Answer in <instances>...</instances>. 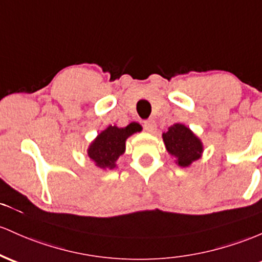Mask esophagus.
Masks as SVG:
<instances>
[{
    "label": "esophagus",
    "instance_id": "1",
    "mask_svg": "<svg viewBox=\"0 0 262 262\" xmlns=\"http://www.w3.org/2000/svg\"><path fill=\"white\" fill-rule=\"evenodd\" d=\"M144 129L149 133H154L155 129H157V123L153 119H148L144 122Z\"/></svg>",
    "mask_w": 262,
    "mask_h": 262
}]
</instances>
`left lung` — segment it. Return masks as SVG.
<instances>
[{
	"instance_id": "obj_1",
	"label": "left lung",
	"mask_w": 262,
	"mask_h": 262,
	"mask_svg": "<svg viewBox=\"0 0 262 262\" xmlns=\"http://www.w3.org/2000/svg\"><path fill=\"white\" fill-rule=\"evenodd\" d=\"M162 137L166 151L175 158V164L182 168L190 166L203 155V142L185 124L175 123Z\"/></svg>"
}]
</instances>
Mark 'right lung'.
<instances>
[{
  "label": "right lung",
  "mask_w": 262,
  "mask_h": 262,
  "mask_svg": "<svg viewBox=\"0 0 262 262\" xmlns=\"http://www.w3.org/2000/svg\"><path fill=\"white\" fill-rule=\"evenodd\" d=\"M140 130L142 126L136 122L124 128L108 125L89 144L87 149L88 158L102 170L117 168V160L125 151L126 139Z\"/></svg>",
  "instance_id": "obj_1"
}]
</instances>
